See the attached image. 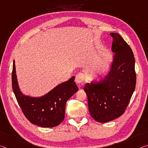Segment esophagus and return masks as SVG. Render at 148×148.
I'll return each mask as SVG.
<instances>
[{
    "instance_id": "obj_1",
    "label": "esophagus",
    "mask_w": 148,
    "mask_h": 148,
    "mask_svg": "<svg viewBox=\"0 0 148 148\" xmlns=\"http://www.w3.org/2000/svg\"><path fill=\"white\" fill-rule=\"evenodd\" d=\"M84 81H85V75L83 73H81L77 75L75 77V82L77 85L82 83Z\"/></svg>"
}]
</instances>
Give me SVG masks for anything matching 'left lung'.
Here are the masks:
<instances>
[{
	"mask_svg": "<svg viewBox=\"0 0 148 148\" xmlns=\"http://www.w3.org/2000/svg\"><path fill=\"white\" fill-rule=\"evenodd\" d=\"M115 53L110 71L101 83H87L88 110L99 122L111 121L123 114L134 91L136 83L135 58L121 36L110 33Z\"/></svg>",
	"mask_w": 148,
	"mask_h": 148,
	"instance_id": "8db88e82",
	"label": "left lung"
}]
</instances>
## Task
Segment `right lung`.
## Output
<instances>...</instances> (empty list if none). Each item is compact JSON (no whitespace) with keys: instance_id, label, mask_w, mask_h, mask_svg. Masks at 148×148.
<instances>
[{"instance_id":"1","label":"right lung","mask_w":148,"mask_h":148,"mask_svg":"<svg viewBox=\"0 0 148 148\" xmlns=\"http://www.w3.org/2000/svg\"><path fill=\"white\" fill-rule=\"evenodd\" d=\"M75 77L61 83L44 97L25 96L20 91L14 61L12 85L16 99L22 112L31 123L44 128L58 126L64 119L67 101L78 90Z\"/></svg>"}]
</instances>
